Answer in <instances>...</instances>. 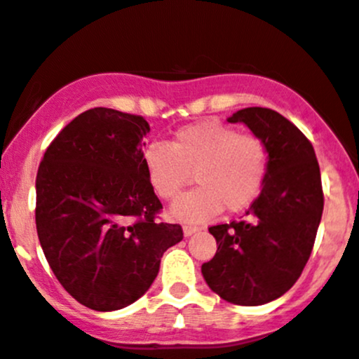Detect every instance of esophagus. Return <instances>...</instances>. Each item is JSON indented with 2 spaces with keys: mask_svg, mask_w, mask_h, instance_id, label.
Segmentation results:
<instances>
[{
  "mask_svg": "<svg viewBox=\"0 0 359 359\" xmlns=\"http://www.w3.org/2000/svg\"><path fill=\"white\" fill-rule=\"evenodd\" d=\"M184 236H186V237H189V236H193V233H196V232H198V226H189V225H186V226H184Z\"/></svg>",
  "mask_w": 359,
  "mask_h": 359,
  "instance_id": "34e87169",
  "label": "esophagus"
}]
</instances>
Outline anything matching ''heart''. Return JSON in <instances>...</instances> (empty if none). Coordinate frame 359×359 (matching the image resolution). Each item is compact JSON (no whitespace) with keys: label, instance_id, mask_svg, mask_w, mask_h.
<instances>
[{"label":"heart","instance_id":"obj_1","mask_svg":"<svg viewBox=\"0 0 359 359\" xmlns=\"http://www.w3.org/2000/svg\"><path fill=\"white\" fill-rule=\"evenodd\" d=\"M154 193L179 196L191 173L198 187L170 207V217L186 225L212 219L223 209L239 212L259 198L269 168V150L255 134H239L219 122L182 127L170 143L154 142L143 152Z\"/></svg>","mask_w":359,"mask_h":359}]
</instances>
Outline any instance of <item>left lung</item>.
Wrapping results in <instances>:
<instances>
[{
	"mask_svg": "<svg viewBox=\"0 0 359 359\" xmlns=\"http://www.w3.org/2000/svg\"><path fill=\"white\" fill-rule=\"evenodd\" d=\"M229 122L266 142L269 168L246 219L209 229L217 251L202 274L221 299L259 306L283 296L310 259L324 209L320 170L306 136L280 113L244 108Z\"/></svg>",
	"mask_w": 359,
	"mask_h": 359,
	"instance_id": "8db88e82",
	"label": "left lung"
}]
</instances>
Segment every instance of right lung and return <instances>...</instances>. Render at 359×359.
Returning <instances> with one entry per match:
<instances>
[{"mask_svg":"<svg viewBox=\"0 0 359 359\" xmlns=\"http://www.w3.org/2000/svg\"><path fill=\"white\" fill-rule=\"evenodd\" d=\"M143 116L93 108L53 140L36 173V233L53 273L76 301L113 311L138 301L161 257L182 241L143 166Z\"/></svg>","mask_w":359,"mask_h":359,"instance_id":"right-lung-1","label":"right lung"}]
</instances>
